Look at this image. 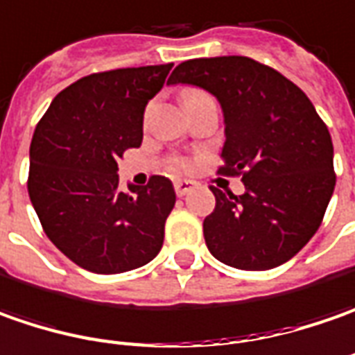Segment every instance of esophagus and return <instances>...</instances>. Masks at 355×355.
Listing matches in <instances>:
<instances>
[{"label": "esophagus", "mask_w": 355, "mask_h": 355, "mask_svg": "<svg viewBox=\"0 0 355 355\" xmlns=\"http://www.w3.org/2000/svg\"><path fill=\"white\" fill-rule=\"evenodd\" d=\"M192 189H194V182L192 180H175V192H177V196H187Z\"/></svg>", "instance_id": "34e87169"}]
</instances>
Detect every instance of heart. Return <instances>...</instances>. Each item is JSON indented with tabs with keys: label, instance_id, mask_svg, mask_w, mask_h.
<instances>
[{
	"label": "heart",
	"instance_id": "heart-1",
	"mask_svg": "<svg viewBox=\"0 0 355 355\" xmlns=\"http://www.w3.org/2000/svg\"><path fill=\"white\" fill-rule=\"evenodd\" d=\"M200 96H206V94L200 92V90H189V92L184 94V104H189V102L200 98ZM173 166H175V168H187V163H184L182 159H175V161H173Z\"/></svg>",
	"mask_w": 355,
	"mask_h": 355
}]
</instances>
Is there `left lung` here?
I'll use <instances>...</instances> for the list:
<instances>
[{"label":"left lung","mask_w":355,"mask_h":355,"mask_svg":"<svg viewBox=\"0 0 355 355\" xmlns=\"http://www.w3.org/2000/svg\"><path fill=\"white\" fill-rule=\"evenodd\" d=\"M178 82L200 86L222 104L226 143L218 175L245 184L241 196L210 187V253L245 271L288 261L322 224L336 184L326 123L297 84L248 56L192 58L173 70L168 84Z\"/></svg>","instance_id":"1"}]
</instances>
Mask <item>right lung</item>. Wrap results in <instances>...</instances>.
Listing matches in <instances>:
<instances>
[{
    "label": "right lung",
    "instance_id": "1",
    "mask_svg": "<svg viewBox=\"0 0 355 355\" xmlns=\"http://www.w3.org/2000/svg\"><path fill=\"white\" fill-rule=\"evenodd\" d=\"M173 64L117 68L76 80L37 123L27 189L44 234L100 275L149 263L163 248L177 194L165 177L119 189L117 159L143 141V112Z\"/></svg>",
    "mask_w": 355,
    "mask_h": 355
}]
</instances>
